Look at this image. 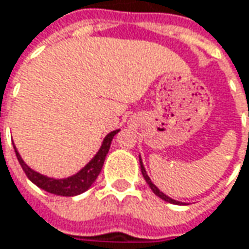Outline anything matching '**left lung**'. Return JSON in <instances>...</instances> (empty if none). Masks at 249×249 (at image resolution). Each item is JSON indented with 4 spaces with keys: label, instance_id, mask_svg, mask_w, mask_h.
<instances>
[{
    "label": "left lung",
    "instance_id": "obj_1",
    "mask_svg": "<svg viewBox=\"0 0 249 249\" xmlns=\"http://www.w3.org/2000/svg\"><path fill=\"white\" fill-rule=\"evenodd\" d=\"M140 165H141V172H142V175H144V178H145V181H147V184L149 185V188L152 190V192L157 195V196H160L161 199H164V201H167V202H171V204H177V205H179L181 202L179 201H175V199H172V198H170L168 195H165L162 191H160L158 190V187L151 181V178L148 177L147 171H145V168H144V164H142V160H141V157H140Z\"/></svg>",
    "mask_w": 249,
    "mask_h": 249
}]
</instances>
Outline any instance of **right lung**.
I'll use <instances>...</instances> for the list:
<instances>
[{
  "instance_id": "add662e5",
  "label": "right lung",
  "mask_w": 249,
  "mask_h": 249,
  "mask_svg": "<svg viewBox=\"0 0 249 249\" xmlns=\"http://www.w3.org/2000/svg\"><path fill=\"white\" fill-rule=\"evenodd\" d=\"M118 131L120 129L111 131L104 138L102 145L98 149V152L94 155V158L82 170H79L77 174H74V175H71L68 178H62V179L50 178L47 175H42V174H39L36 171L31 170L24 162V160L21 158L17 148L14 147V149H15V154H17V158H18V162L21 164L25 175L28 177L30 181L34 182L36 187H39L41 190L50 192V194H55V195H61V196H74V195H79V194L85 192L94 184V181L97 179V177L100 175V172L102 170L105 157H107L109 147H111V141L115 137V134H118Z\"/></svg>"
}]
</instances>
